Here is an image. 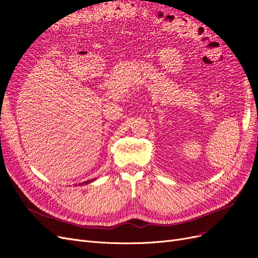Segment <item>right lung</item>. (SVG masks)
<instances>
[{
  "label": "right lung",
  "mask_w": 258,
  "mask_h": 258,
  "mask_svg": "<svg viewBox=\"0 0 258 258\" xmlns=\"http://www.w3.org/2000/svg\"><path fill=\"white\" fill-rule=\"evenodd\" d=\"M92 181H95V179H92ZM90 182H91V181H88V182H86L85 184H88V183H90ZM82 184H83V183H82ZM82 184H81V185H82Z\"/></svg>",
  "instance_id": "1"
}]
</instances>
